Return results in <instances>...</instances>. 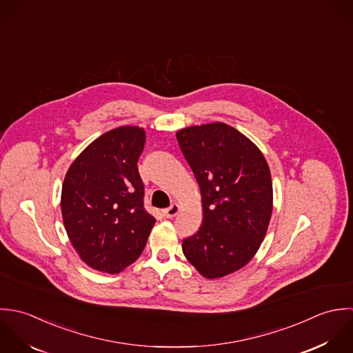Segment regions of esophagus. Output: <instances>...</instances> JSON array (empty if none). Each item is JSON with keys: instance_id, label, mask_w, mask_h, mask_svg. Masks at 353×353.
I'll list each match as a JSON object with an SVG mask.
<instances>
[{"instance_id": "34e87169", "label": "esophagus", "mask_w": 353, "mask_h": 353, "mask_svg": "<svg viewBox=\"0 0 353 353\" xmlns=\"http://www.w3.org/2000/svg\"><path fill=\"white\" fill-rule=\"evenodd\" d=\"M179 212H180V206H179L177 203H173L170 208L162 210V214H163L166 218H173V216H176V215L179 214Z\"/></svg>"}]
</instances>
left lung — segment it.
I'll use <instances>...</instances> for the list:
<instances>
[{
	"label": "left lung",
	"mask_w": 353,
	"mask_h": 353,
	"mask_svg": "<svg viewBox=\"0 0 353 353\" xmlns=\"http://www.w3.org/2000/svg\"><path fill=\"white\" fill-rule=\"evenodd\" d=\"M202 194L203 222L183 240L188 262L206 279L245 266L259 250L273 212V184L261 150L223 123L176 134Z\"/></svg>",
	"instance_id": "obj_1"
}]
</instances>
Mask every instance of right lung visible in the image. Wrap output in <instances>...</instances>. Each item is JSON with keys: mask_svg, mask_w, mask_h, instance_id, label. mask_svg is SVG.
<instances>
[{"mask_svg": "<svg viewBox=\"0 0 353 353\" xmlns=\"http://www.w3.org/2000/svg\"><path fill=\"white\" fill-rule=\"evenodd\" d=\"M139 127H119L87 145L67 172L61 212L80 259L117 274L141 256L155 218L143 206Z\"/></svg>", "mask_w": 353, "mask_h": 353, "instance_id": "right-lung-1", "label": "right lung"}]
</instances>
